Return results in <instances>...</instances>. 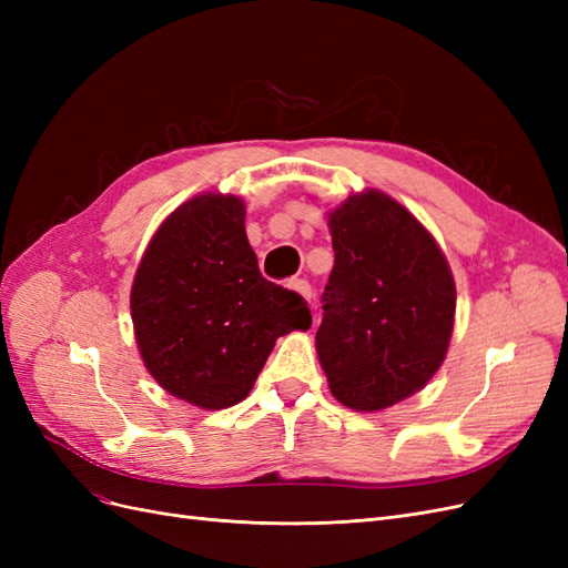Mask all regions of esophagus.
<instances>
[{"mask_svg": "<svg viewBox=\"0 0 568 568\" xmlns=\"http://www.w3.org/2000/svg\"><path fill=\"white\" fill-rule=\"evenodd\" d=\"M288 288H294L296 294H298V296H303L305 301H311V298H313V286L307 284L305 280H291V282H288Z\"/></svg>", "mask_w": 568, "mask_h": 568, "instance_id": "1", "label": "esophagus"}]
</instances>
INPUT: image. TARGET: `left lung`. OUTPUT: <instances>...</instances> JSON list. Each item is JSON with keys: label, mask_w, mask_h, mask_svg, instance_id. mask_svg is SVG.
Returning <instances> with one entry per match:
<instances>
[{"label": "left lung", "mask_w": 568, "mask_h": 568, "mask_svg": "<svg viewBox=\"0 0 568 568\" xmlns=\"http://www.w3.org/2000/svg\"><path fill=\"white\" fill-rule=\"evenodd\" d=\"M329 232L320 365L338 403L386 409L443 365L455 322L453 272L422 222L376 189L334 209Z\"/></svg>", "instance_id": "left-lung-1"}]
</instances>
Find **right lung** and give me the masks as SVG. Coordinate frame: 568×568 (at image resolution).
Segmentation results:
<instances>
[{"label": "right lung", "instance_id": "add662e5", "mask_svg": "<svg viewBox=\"0 0 568 568\" xmlns=\"http://www.w3.org/2000/svg\"><path fill=\"white\" fill-rule=\"evenodd\" d=\"M244 201L201 194L170 213L134 274L130 311L149 374L201 409L242 403L274 341L311 329L307 303L267 282Z\"/></svg>", "mask_w": 568, "mask_h": 568}]
</instances>
